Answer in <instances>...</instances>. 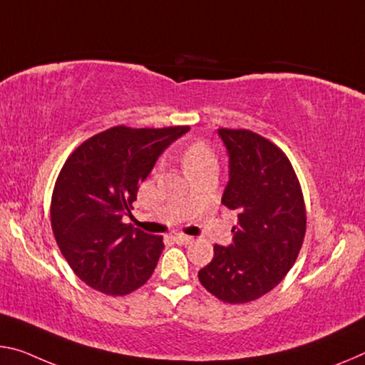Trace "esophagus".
<instances>
[{
    "mask_svg": "<svg viewBox=\"0 0 365 365\" xmlns=\"http://www.w3.org/2000/svg\"><path fill=\"white\" fill-rule=\"evenodd\" d=\"M172 239H173V242H177L178 245H187V244H190V242H192V237L183 235V234H173Z\"/></svg>",
    "mask_w": 365,
    "mask_h": 365,
    "instance_id": "obj_1",
    "label": "esophagus"
}]
</instances>
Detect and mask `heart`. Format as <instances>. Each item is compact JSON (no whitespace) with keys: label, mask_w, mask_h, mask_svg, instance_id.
Instances as JSON below:
<instances>
[{"label":"heart","mask_w":365,"mask_h":365,"mask_svg":"<svg viewBox=\"0 0 365 365\" xmlns=\"http://www.w3.org/2000/svg\"><path fill=\"white\" fill-rule=\"evenodd\" d=\"M183 162L187 169L203 164H216L212 153L205 146V144H193V146H190L188 151L185 153Z\"/></svg>","instance_id":"1"}]
</instances>
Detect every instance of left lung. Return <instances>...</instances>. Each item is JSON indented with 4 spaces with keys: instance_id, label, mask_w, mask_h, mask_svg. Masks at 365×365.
<instances>
[{
    "instance_id": "left-lung-1",
    "label": "left lung",
    "mask_w": 365,
    "mask_h": 365,
    "mask_svg": "<svg viewBox=\"0 0 365 365\" xmlns=\"http://www.w3.org/2000/svg\"><path fill=\"white\" fill-rule=\"evenodd\" d=\"M229 158L222 206L237 212L232 244L214 245L200 282L227 304L264 296L292 268L305 235V206L291 162L248 130L219 128Z\"/></svg>"
}]
</instances>
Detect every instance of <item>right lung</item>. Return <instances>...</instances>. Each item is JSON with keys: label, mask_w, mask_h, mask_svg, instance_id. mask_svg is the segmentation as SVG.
Returning <instances> with one entry per match:
<instances>
[{"label": "right lung", "mask_w": 365, "mask_h": 365, "mask_svg": "<svg viewBox=\"0 0 365 365\" xmlns=\"http://www.w3.org/2000/svg\"><path fill=\"white\" fill-rule=\"evenodd\" d=\"M190 126H113L89 138L63 165L51 196V229L63 257L96 291L125 296L151 277L162 237L123 224L141 182Z\"/></svg>", "instance_id": "obj_1"}]
</instances>
